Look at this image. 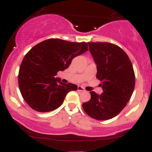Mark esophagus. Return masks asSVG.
<instances>
[{
	"label": "esophagus",
	"instance_id": "obj_1",
	"mask_svg": "<svg viewBox=\"0 0 152 152\" xmlns=\"http://www.w3.org/2000/svg\"><path fill=\"white\" fill-rule=\"evenodd\" d=\"M78 91H81V92H84L85 91V88L83 87L78 86Z\"/></svg>",
	"mask_w": 152,
	"mask_h": 152
}]
</instances>
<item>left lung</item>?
Wrapping results in <instances>:
<instances>
[{
	"label": "left lung",
	"instance_id": "left-lung-1",
	"mask_svg": "<svg viewBox=\"0 0 152 152\" xmlns=\"http://www.w3.org/2000/svg\"><path fill=\"white\" fill-rule=\"evenodd\" d=\"M97 67L96 78L102 81L103 93L91 91V99L82 104L86 114L97 120L118 115L126 106L135 86L132 64L125 51L110 43L88 42Z\"/></svg>",
	"mask_w": 152,
	"mask_h": 152
}]
</instances>
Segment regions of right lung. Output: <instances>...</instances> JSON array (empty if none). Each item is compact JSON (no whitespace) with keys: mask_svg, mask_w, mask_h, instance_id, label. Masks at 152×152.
I'll return each mask as SVG.
<instances>
[{"mask_svg":"<svg viewBox=\"0 0 152 152\" xmlns=\"http://www.w3.org/2000/svg\"><path fill=\"white\" fill-rule=\"evenodd\" d=\"M88 50L86 42L50 38L38 43L26 54L18 72V85L25 102L35 111L48 112L62 104L66 94L77 90L74 83L55 78L69 68L74 57Z\"/></svg>","mask_w":152,"mask_h":152,"instance_id":"obj_1","label":"right lung"}]
</instances>
